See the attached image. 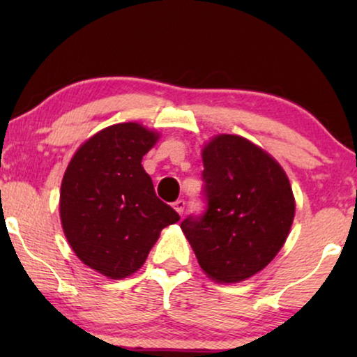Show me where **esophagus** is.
<instances>
[{"instance_id": "obj_1", "label": "esophagus", "mask_w": 357, "mask_h": 357, "mask_svg": "<svg viewBox=\"0 0 357 357\" xmlns=\"http://www.w3.org/2000/svg\"><path fill=\"white\" fill-rule=\"evenodd\" d=\"M174 209L180 214V216H182L183 211H185V202H183V199H177V202L174 203Z\"/></svg>"}]
</instances>
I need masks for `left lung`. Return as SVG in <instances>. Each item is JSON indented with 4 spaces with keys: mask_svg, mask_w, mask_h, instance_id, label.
I'll list each match as a JSON object with an SVG mask.
<instances>
[{
    "mask_svg": "<svg viewBox=\"0 0 357 357\" xmlns=\"http://www.w3.org/2000/svg\"><path fill=\"white\" fill-rule=\"evenodd\" d=\"M203 165L206 209L180 227L211 280L241 282L284 245L296 213L289 178L270 154L236 135L214 136Z\"/></svg>",
    "mask_w": 357,
    "mask_h": 357,
    "instance_id": "8db88e82",
    "label": "left lung"
}]
</instances>
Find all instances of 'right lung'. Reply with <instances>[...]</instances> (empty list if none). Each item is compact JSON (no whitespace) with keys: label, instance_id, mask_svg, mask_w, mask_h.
<instances>
[{"label":"right lung","instance_id":"obj_1","mask_svg":"<svg viewBox=\"0 0 357 357\" xmlns=\"http://www.w3.org/2000/svg\"><path fill=\"white\" fill-rule=\"evenodd\" d=\"M159 135L143 125L107 126L86 141L61 182L60 218L77 258L110 280L138 271L178 213L155 197L141 165Z\"/></svg>","mask_w":357,"mask_h":357}]
</instances>
